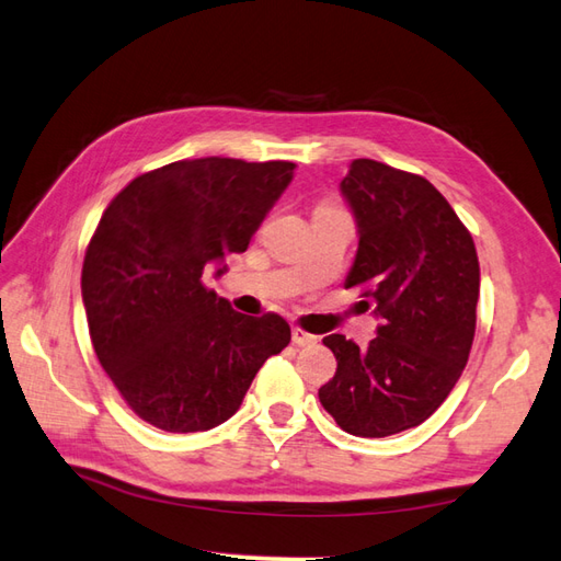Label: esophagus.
I'll return each mask as SVG.
<instances>
[{"instance_id":"1","label":"esophagus","mask_w":561,"mask_h":561,"mask_svg":"<svg viewBox=\"0 0 561 561\" xmlns=\"http://www.w3.org/2000/svg\"><path fill=\"white\" fill-rule=\"evenodd\" d=\"M291 342L296 347H311V344L318 342V337L311 335V332H306L304 328H291Z\"/></svg>"}]
</instances>
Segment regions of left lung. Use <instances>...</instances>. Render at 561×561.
I'll list each match as a JSON object with an SVG mask.
<instances>
[{"label": "left lung", "mask_w": 561, "mask_h": 561, "mask_svg": "<svg viewBox=\"0 0 561 561\" xmlns=\"http://www.w3.org/2000/svg\"><path fill=\"white\" fill-rule=\"evenodd\" d=\"M340 190L359 229L344 287L364 289L380 325L368 347L323 340L337 371L318 398L347 434L383 438L420 426L458 383L478 323L480 262L426 178L356 159Z\"/></svg>", "instance_id": "obj_1"}]
</instances>
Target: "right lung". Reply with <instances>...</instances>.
I'll return each instance as SVG.
<instances>
[{
    "instance_id": "add662e5",
    "label": "right lung",
    "mask_w": 561,
    "mask_h": 561,
    "mask_svg": "<svg viewBox=\"0 0 561 561\" xmlns=\"http://www.w3.org/2000/svg\"><path fill=\"white\" fill-rule=\"evenodd\" d=\"M296 163L185 159L113 197L81 270L89 335L139 420L171 434L236 414L260 366L291 340L277 313L243 316L205 284L243 253Z\"/></svg>"
}]
</instances>
